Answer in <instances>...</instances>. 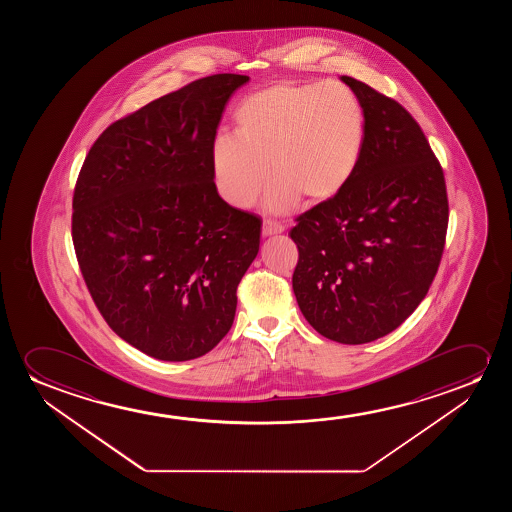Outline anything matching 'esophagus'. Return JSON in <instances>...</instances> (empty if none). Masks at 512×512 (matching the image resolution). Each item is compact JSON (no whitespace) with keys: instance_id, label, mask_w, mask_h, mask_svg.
<instances>
[{"instance_id":"obj_1","label":"esophagus","mask_w":512,"mask_h":512,"mask_svg":"<svg viewBox=\"0 0 512 512\" xmlns=\"http://www.w3.org/2000/svg\"><path fill=\"white\" fill-rule=\"evenodd\" d=\"M283 231H285V225L276 222V220H271V218H267L262 224V234L264 236H274V234H281Z\"/></svg>"}]
</instances>
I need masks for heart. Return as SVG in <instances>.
Wrapping results in <instances>:
<instances>
[{
	"label": "heart",
	"instance_id": "b5f03b06",
	"mask_svg": "<svg viewBox=\"0 0 512 512\" xmlns=\"http://www.w3.org/2000/svg\"><path fill=\"white\" fill-rule=\"evenodd\" d=\"M236 129L211 145V176L218 194L250 208L267 180L264 206L274 213L327 203L341 194L364 154L367 119L348 85L281 82L253 92L234 112ZM268 168H265V162Z\"/></svg>",
	"mask_w": 512,
	"mask_h": 512
}]
</instances>
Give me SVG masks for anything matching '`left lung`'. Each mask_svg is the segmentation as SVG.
<instances>
[{
  "label": "left lung",
  "mask_w": 512,
  "mask_h": 512,
  "mask_svg": "<svg viewBox=\"0 0 512 512\" xmlns=\"http://www.w3.org/2000/svg\"><path fill=\"white\" fill-rule=\"evenodd\" d=\"M341 80L364 105V154L341 194L297 218L292 287L318 334L364 344L397 329L427 295L444 250L448 196L411 113L360 80Z\"/></svg>",
  "instance_id": "8db88e82"
}]
</instances>
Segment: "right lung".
Returning <instances> with one entry per match:
<instances>
[{
  "label": "right lung",
  "instance_id": "obj_1",
  "mask_svg": "<svg viewBox=\"0 0 512 512\" xmlns=\"http://www.w3.org/2000/svg\"><path fill=\"white\" fill-rule=\"evenodd\" d=\"M220 73L106 127L85 157L71 234L85 285L117 336L148 357H203L229 332L259 253L257 215L232 208L211 145L232 92Z\"/></svg>",
  "mask_w": 512,
  "mask_h": 512
}]
</instances>
